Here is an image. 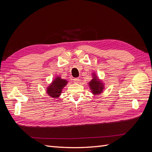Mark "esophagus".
Segmentation results:
<instances>
[{"label": "esophagus", "instance_id": "34e87169", "mask_svg": "<svg viewBox=\"0 0 152 152\" xmlns=\"http://www.w3.org/2000/svg\"><path fill=\"white\" fill-rule=\"evenodd\" d=\"M73 82H74V83H75V84L79 83V82H80V79H79V78H75V79H73Z\"/></svg>", "mask_w": 152, "mask_h": 152}]
</instances>
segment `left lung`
<instances>
[{"instance_id": "left-lung-1", "label": "left lung", "mask_w": 152, "mask_h": 152, "mask_svg": "<svg viewBox=\"0 0 152 152\" xmlns=\"http://www.w3.org/2000/svg\"><path fill=\"white\" fill-rule=\"evenodd\" d=\"M91 75L93 79L88 83L89 88L91 90V93L94 96H98L103 92L105 84L102 80L99 79L96 73H92Z\"/></svg>"}]
</instances>
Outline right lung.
Instances as JSON below:
<instances>
[{
  "mask_svg": "<svg viewBox=\"0 0 152 152\" xmlns=\"http://www.w3.org/2000/svg\"><path fill=\"white\" fill-rule=\"evenodd\" d=\"M68 84V80L62 79L59 76L55 77L53 80L50 83L46 88V93L53 98H58L61 96L64 87Z\"/></svg>",
  "mask_w": 152,
  "mask_h": 152,
  "instance_id": "add662e5",
  "label": "right lung"
}]
</instances>
